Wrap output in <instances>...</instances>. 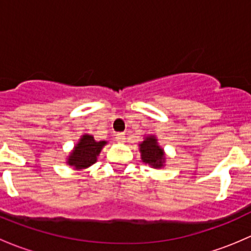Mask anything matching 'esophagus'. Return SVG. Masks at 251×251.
Masks as SVG:
<instances>
[{"label": "esophagus", "mask_w": 251, "mask_h": 251, "mask_svg": "<svg viewBox=\"0 0 251 251\" xmlns=\"http://www.w3.org/2000/svg\"><path fill=\"white\" fill-rule=\"evenodd\" d=\"M116 141H119V142L125 141V133H123V132L116 133Z\"/></svg>", "instance_id": "34e87169"}]
</instances>
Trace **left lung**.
I'll return each mask as SVG.
<instances>
[{"label": "left lung", "instance_id": "left-lung-1", "mask_svg": "<svg viewBox=\"0 0 251 251\" xmlns=\"http://www.w3.org/2000/svg\"><path fill=\"white\" fill-rule=\"evenodd\" d=\"M140 151L142 161L154 169H160L165 163V153L158 144L155 136H147L140 143Z\"/></svg>", "mask_w": 251, "mask_h": 251}]
</instances>
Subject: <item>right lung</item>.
I'll return each instance as SVG.
<instances>
[{
    "mask_svg": "<svg viewBox=\"0 0 251 251\" xmlns=\"http://www.w3.org/2000/svg\"><path fill=\"white\" fill-rule=\"evenodd\" d=\"M105 144L107 141L97 142L91 135L81 136L77 144L70 153L67 163L76 170L88 168L97 161V156L100 155Z\"/></svg>",
    "mask_w": 251,
    "mask_h": 251,
    "instance_id": "obj_1",
    "label": "right lung"
}]
</instances>
